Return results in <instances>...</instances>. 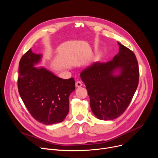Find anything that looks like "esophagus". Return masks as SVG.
Masks as SVG:
<instances>
[{
  "instance_id": "esophagus-1",
  "label": "esophagus",
  "mask_w": 158,
  "mask_h": 158,
  "mask_svg": "<svg viewBox=\"0 0 158 158\" xmlns=\"http://www.w3.org/2000/svg\"><path fill=\"white\" fill-rule=\"evenodd\" d=\"M82 86V83L81 81H76V87L79 88V87H81V86Z\"/></svg>"
}]
</instances>
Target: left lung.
Wrapping results in <instances>:
<instances>
[{"instance_id":"8db88e82","label":"left lung","mask_w":158,"mask_h":158,"mask_svg":"<svg viewBox=\"0 0 158 158\" xmlns=\"http://www.w3.org/2000/svg\"><path fill=\"white\" fill-rule=\"evenodd\" d=\"M119 52L113 60L94 63L80 73L89 97L91 109L102 120L119 117L137 89L139 67L134 52L118 42ZM118 71V74L115 73Z\"/></svg>"}]
</instances>
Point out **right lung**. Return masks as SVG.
Masks as SVG:
<instances>
[{"label":"right lung","instance_id":"1","mask_svg":"<svg viewBox=\"0 0 158 158\" xmlns=\"http://www.w3.org/2000/svg\"><path fill=\"white\" fill-rule=\"evenodd\" d=\"M41 58V54L33 53L31 49L22 57L19 92L32 117L41 123L51 125L61 122L67 115L75 81L58 77L44 67H35Z\"/></svg>","mask_w":158,"mask_h":158}]
</instances>
